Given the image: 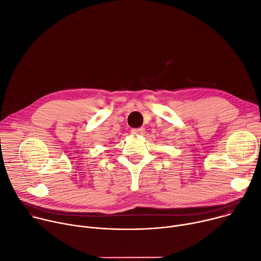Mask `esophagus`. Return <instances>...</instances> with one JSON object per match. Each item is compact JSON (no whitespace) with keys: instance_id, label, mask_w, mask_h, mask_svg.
Instances as JSON below:
<instances>
[{"instance_id":"34e87169","label":"esophagus","mask_w":261,"mask_h":261,"mask_svg":"<svg viewBox=\"0 0 261 261\" xmlns=\"http://www.w3.org/2000/svg\"><path fill=\"white\" fill-rule=\"evenodd\" d=\"M131 133L134 135H144L146 133L145 128H134L131 130Z\"/></svg>"}]
</instances>
